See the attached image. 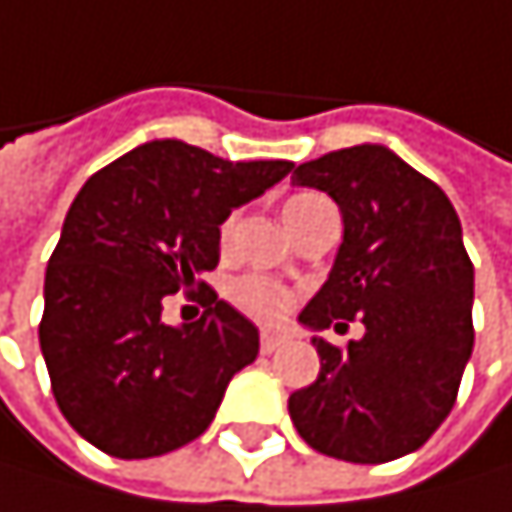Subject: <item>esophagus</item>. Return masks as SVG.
Masks as SVG:
<instances>
[{
    "label": "esophagus",
    "instance_id": "1",
    "mask_svg": "<svg viewBox=\"0 0 512 512\" xmlns=\"http://www.w3.org/2000/svg\"><path fill=\"white\" fill-rule=\"evenodd\" d=\"M285 344V334L282 331H261V353H273L276 347H282Z\"/></svg>",
    "mask_w": 512,
    "mask_h": 512
}]
</instances>
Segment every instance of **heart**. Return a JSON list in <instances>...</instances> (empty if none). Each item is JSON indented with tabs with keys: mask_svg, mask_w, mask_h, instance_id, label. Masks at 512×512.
I'll list each match as a JSON object with an SVG mask.
<instances>
[{
	"mask_svg": "<svg viewBox=\"0 0 512 512\" xmlns=\"http://www.w3.org/2000/svg\"><path fill=\"white\" fill-rule=\"evenodd\" d=\"M322 211H334L331 202H328L325 196H319V193H294V196H288L285 205H282V218H285V227H288L291 236H294L298 230H304L313 218H319ZM233 227H236L233 218H227V221L221 224V245H224V248H227L230 239H233ZM230 301H233L242 313H248L251 319H261V322H276V319H282V316L291 310V304H294L291 291H288L282 282L267 279V276H242V279H236V282L230 285Z\"/></svg>",
	"mask_w": 512,
	"mask_h": 512,
	"instance_id": "1",
	"label": "heart"
}]
</instances>
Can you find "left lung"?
<instances>
[{"instance_id": "obj_1", "label": "left lung", "mask_w": 512, "mask_h": 512, "mask_svg": "<svg viewBox=\"0 0 512 512\" xmlns=\"http://www.w3.org/2000/svg\"><path fill=\"white\" fill-rule=\"evenodd\" d=\"M291 181L328 193L344 214L341 251L301 322H362L365 334L344 347L313 338L319 378L288 396V415L328 458L396 461L448 418L473 353V264L458 211L378 144L325 153Z\"/></svg>"}]
</instances>
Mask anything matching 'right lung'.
<instances>
[{"label": "right lung", "mask_w": 512, "mask_h": 512, "mask_svg": "<svg viewBox=\"0 0 512 512\" xmlns=\"http://www.w3.org/2000/svg\"><path fill=\"white\" fill-rule=\"evenodd\" d=\"M291 168L150 141L85 181L48 258L39 344L57 408L94 448L137 461L208 430L258 328L202 273L221 261L227 214ZM178 290L203 316L174 329L161 310Z\"/></svg>", "instance_id": "obj_1"}]
</instances>
